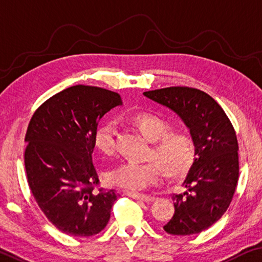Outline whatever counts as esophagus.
Returning <instances> with one entry per match:
<instances>
[{
    "mask_svg": "<svg viewBox=\"0 0 262 262\" xmlns=\"http://www.w3.org/2000/svg\"><path fill=\"white\" fill-rule=\"evenodd\" d=\"M124 194H127V196H129L132 198H134V200H139V201H142V202H153L154 200H156V197H154V196H150V194H145V193L126 192Z\"/></svg>",
    "mask_w": 262,
    "mask_h": 262,
    "instance_id": "esophagus-1",
    "label": "esophagus"
}]
</instances>
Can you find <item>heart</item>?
<instances>
[{"instance_id": "obj_1", "label": "heart", "mask_w": 262, "mask_h": 262, "mask_svg": "<svg viewBox=\"0 0 262 262\" xmlns=\"http://www.w3.org/2000/svg\"><path fill=\"white\" fill-rule=\"evenodd\" d=\"M129 122L141 134L153 141L145 163L126 161L106 173L112 185L136 191L156 184L163 176L180 177L189 172L196 161L197 146L192 135L184 130H169L166 120L150 113H138L129 117ZM116 128L112 122H104L94 133V146L99 153L112 156L115 152Z\"/></svg>"}]
</instances>
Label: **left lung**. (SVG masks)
Masks as SVG:
<instances>
[{"label": "left lung", "mask_w": 262, "mask_h": 262, "mask_svg": "<svg viewBox=\"0 0 262 262\" xmlns=\"http://www.w3.org/2000/svg\"><path fill=\"white\" fill-rule=\"evenodd\" d=\"M184 121L197 146L184 193L172 194L174 215L164 230L171 235L200 234L227 211L238 180V143L227 114L211 96L194 88L171 86L143 93Z\"/></svg>", "instance_id": "8db88e82"}]
</instances>
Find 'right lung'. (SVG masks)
I'll list each match as a JSON object with an SVG mask.
<instances>
[{"label": "right lung", "instance_id": "add662e5", "mask_svg": "<svg viewBox=\"0 0 262 262\" xmlns=\"http://www.w3.org/2000/svg\"><path fill=\"white\" fill-rule=\"evenodd\" d=\"M121 96L97 86L75 85L47 99L29 121L25 167L33 197L47 220L71 236H93L109 222L119 194L95 186L94 133Z\"/></svg>", "mask_w": 262, "mask_h": 262}]
</instances>
